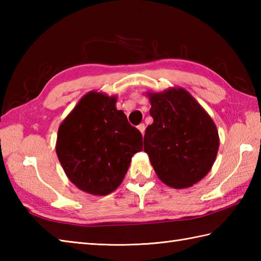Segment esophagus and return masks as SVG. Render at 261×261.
<instances>
[{
	"label": "esophagus",
	"mask_w": 261,
	"mask_h": 261,
	"mask_svg": "<svg viewBox=\"0 0 261 261\" xmlns=\"http://www.w3.org/2000/svg\"><path fill=\"white\" fill-rule=\"evenodd\" d=\"M138 130H139V131L141 132V135H142V136L145 135V130H146V126H145V124L141 123V124L138 125Z\"/></svg>",
	"instance_id": "obj_1"
}]
</instances>
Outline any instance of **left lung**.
I'll return each instance as SVG.
<instances>
[{
	"mask_svg": "<svg viewBox=\"0 0 261 261\" xmlns=\"http://www.w3.org/2000/svg\"><path fill=\"white\" fill-rule=\"evenodd\" d=\"M153 123L145 134V152L164 184L187 188L207 175L220 138L212 118L182 87L147 92Z\"/></svg>",
	"mask_w": 261,
	"mask_h": 261,
	"instance_id": "left-lung-1",
	"label": "left lung"
}]
</instances>
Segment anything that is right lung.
I'll use <instances>...</instances> for the list:
<instances>
[{
  "instance_id": "right-lung-1",
  "label": "right lung",
  "mask_w": 261,
  "mask_h": 261,
  "mask_svg": "<svg viewBox=\"0 0 261 261\" xmlns=\"http://www.w3.org/2000/svg\"><path fill=\"white\" fill-rule=\"evenodd\" d=\"M118 96L91 91L60 123L56 152L68 179L81 191L104 196L118 188L142 136L123 111Z\"/></svg>"
}]
</instances>
